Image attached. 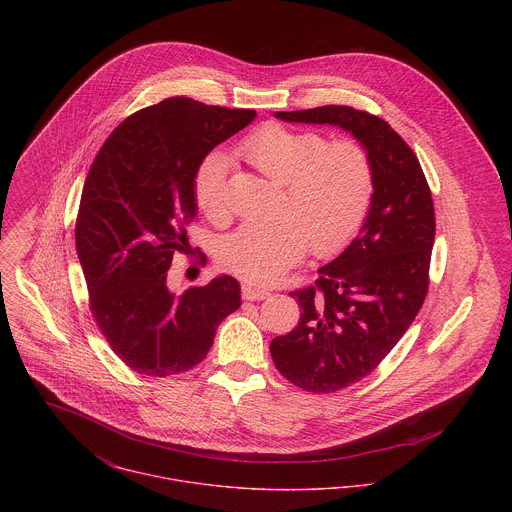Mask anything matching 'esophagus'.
I'll use <instances>...</instances> for the list:
<instances>
[{
  "instance_id": "esophagus-1",
  "label": "esophagus",
  "mask_w": 512,
  "mask_h": 512,
  "mask_svg": "<svg viewBox=\"0 0 512 512\" xmlns=\"http://www.w3.org/2000/svg\"><path fill=\"white\" fill-rule=\"evenodd\" d=\"M268 295H270L268 290L256 288V286H252V284H244V286H242V297H244L246 301H262V299H266Z\"/></svg>"
}]
</instances>
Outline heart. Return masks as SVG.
<instances>
[{
  "label": "heart",
  "instance_id": "1",
  "mask_svg": "<svg viewBox=\"0 0 512 512\" xmlns=\"http://www.w3.org/2000/svg\"><path fill=\"white\" fill-rule=\"evenodd\" d=\"M238 153L284 187V197L282 220L246 224L222 240L219 260L228 272L272 284L305 256L307 244L317 256H333L361 228L374 187L372 163L361 144L327 142L317 132L268 124L246 138ZM226 171L228 159L211 153L195 177L197 207L211 220L228 217Z\"/></svg>",
  "mask_w": 512,
  "mask_h": 512
}]
</instances>
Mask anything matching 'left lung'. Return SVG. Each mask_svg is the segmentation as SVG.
I'll return each mask as SVG.
<instances>
[{"label":"left lung","instance_id":"1","mask_svg":"<svg viewBox=\"0 0 512 512\" xmlns=\"http://www.w3.org/2000/svg\"><path fill=\"white\" fill-rule=\"evenodd\" d=\"M274 116L349 132L374 173L357 238L317 270L315 288L292 293L299 323L270 343L274 365L290 382L327 394L370 374L416 319L428 293L434 203L418 157L384 120L351 106Z\"/></svg>","mask_w":512,"mask_h":512}]
</instances>
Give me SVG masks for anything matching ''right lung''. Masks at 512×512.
<instances>
[{
  "mask_svg": "<svg viewBox=\"0 0 512 512\" xmlns=\"http://www.w3.org/2000/svg\"><path fill=\"white\" fill-rule=\"evenodd\" d=\"M254 118V110L167 98L126 118L88 171L76 254L90 309L112 351L140 374L169 376L199 365L220 321L240 307L232 276L177 295L167 270L189 244L203 159Z\"/></svg>",
  "mask_w": 512,
  "mask_h": 512,
  "instance_id": "obj_1",
  "label": "right lung"
}]
</instances>
